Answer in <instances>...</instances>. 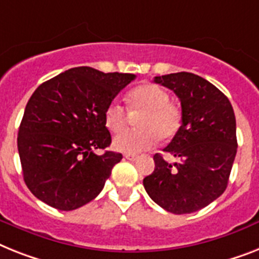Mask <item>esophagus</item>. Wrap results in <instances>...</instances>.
Masks as SVG:
<instances>
[{"label":"esophagus","instance_id":"34e87169","mask_svg":"<svg viewBox=\"0 0 259 259\" xmlns=\"http://www.w3.org/2000/svg\"><path fill=\"white\" fill-rule=\"evenodd\" d=\"M124 157L127 160H131V161H135V160L138 159V155H136V153H125Z\"/></svg>","mask_w":259,"mask_h":259}]
</instances>
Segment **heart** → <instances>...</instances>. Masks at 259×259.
Here are the masks:
<instances>
[{
    "label": "heart",
    "instance_id": "obj_1",
    "mask_svg": "<svg viewBox=\"0 0 259 259\" xmlns=\"http://www.w3.org/2000/svg\"><path fill=\"white\" fill-rule=\"evenodd\" d=\"M128 107L136 117L138 130L125 131L114 139L117 151L138 153L148 149L156 143L170 139L176 135L181 124L180 111L169 103V95L155 83H143L128 94ZM104 124L112 134H119L127 127L128 115L124 107L117 102H111L103 114Z\"/></svg>",
    "mask_w": 259,
    "mask_h": 259
}]
</instances>
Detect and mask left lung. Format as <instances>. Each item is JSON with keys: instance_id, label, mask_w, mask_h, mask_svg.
I'll use <instances>...</instances> for the list:
<instances>
[{"instance_id": "left-lung-1", "label": "left lung", "mask_w": 259, "mask_h": 259, "mask_svg": "<svg viewBox=\"0 0 259 259\" xmlns=\"http://www.w3.org/2000/svg\"><path fill=\"white\" fill-rule=\"evenodd\" d=\"M181 102V125L164 148L180 160L156 153L155 170L143 180L148 196L166 211L187 214L205 208L228 187L237 153L236 116L229 99L192 72L155 76Z\"/></svg>"}]
</instances>
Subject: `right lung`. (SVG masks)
<instances>
[{
	"instance_id": "right-lung-1",
	"label": "right lung",
	"mask_w": 259,
	"mask_h": 259,
	"mask_svg": "<svg viewBox=\"0 0 259 259\" xmlns=\"http://www.w3.org/2000/svg\"><path fill=\"white\" fill-rule=\"evenodd\" d=\"M134 74L75 67L49 79L29 99L18 130V153L30 192L58 210H74L102 192L121 153L111 144L106 107Z\"/></svg>"
}]
</instances>
